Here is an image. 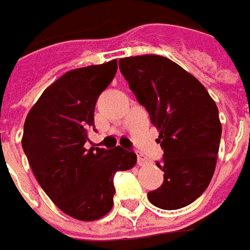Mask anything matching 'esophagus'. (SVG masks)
<instances>
[{"instance_id": "1", "label": "esophagus", "mask_w": 250, "mask_h": 250, "mask_svg": "<svg viewBox=\"0 0 250 250\" xmlns=\"http://www.w3.org/2000/svg\"><path fill=\"white\" fill-rule=\"evenodd\" d=\"M147 163V160L144 157L141 153H137V164L138 165H145Z\"/></svg>"}]
</instances>
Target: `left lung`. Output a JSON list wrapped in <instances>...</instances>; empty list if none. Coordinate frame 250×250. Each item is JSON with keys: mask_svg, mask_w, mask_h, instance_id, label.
<instances>
[{"mask_svg": "<svg viewBox=\"0 0 250 250\" xmlns=\"http://www.w3.org/2000/svg\"><path fill=\"white\" fill-rule=\"evenodd\" d=\"M120 70L160 130L161 187L147 193L154 207L174 210L205 192L217 163L221 124L217 105L197 78L163 56L121 58Z\"/></svg>", "mask_w": 250, "mask_h": 250, "instance_id": "obj_1", "label": "left lung"}]
</instances>
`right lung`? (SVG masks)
<instances>
[{"label": "right lung", "mask_w": 250, "mask_h": 250, "mask_svg": "<svg viewBox=\"0 0 250 250\" xmlns=\"http://www.w3.org/2000/svg\"><path fill=\"white\" fill-rule=\"evenodd\" d=\"M117 72V61L74 69L41 94L25 120L22 149L38 184L63 213L94 221L110 212L113 177L136 165L123 147L86 149L94 107Z\"/></svg>", "instance_id": "obj_1"}]
</instances>
